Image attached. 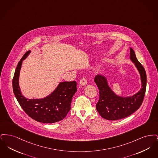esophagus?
<instances>
[{"mask_svg": "<svg viewBox=\"0 0 158 158\" xmlns=\"http://www.w3.org/2000/svg\"><path fill=\"white\" fill-rule=\"evenodd\" d=\"M80 85L84 86L85 85H86L87 84V80H86V77H82L81 79V80L80 81V82H79Z\"/></svg>", "mask_w": 158, "mask_h": 158, "instance_id": "1", "label": "esophagus"}]
</instances>
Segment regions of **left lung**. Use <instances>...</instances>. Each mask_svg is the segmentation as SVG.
<instances>
[{"label":"left lung","mask_w":158,"mask_h":158,"mask_svg":"<svg viewBox=\"0 0 158 158\" xmlns=\"http://www.w3.org/2000/svg\"><path fill=\"white\" fill-rule=\"evenodd\" d=\"M130 48V59L135 63L141 79L142 87L137 93L130 97H120L111 89L104 76L97 75L94 79L99 90L96 109L102 118L108 120H117L127 117L137 111L143 102L146 88V74L143 66L137 59L134 50Z\"/></svg>","instance_id":"1"}]
</instances>
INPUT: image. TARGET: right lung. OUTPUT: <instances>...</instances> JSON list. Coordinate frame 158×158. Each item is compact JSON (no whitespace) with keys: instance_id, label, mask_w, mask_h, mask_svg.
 <instances>
[{"instance_id":"obj_1","label":"right lung","mask_w":158,"mask_h":158,"mask_svg":"<svg viewBox=\"0 0 158 158\" xmlns=\"http://www.w3.org/2000/svg\"><path fill=\"white\" fill-rule=\"evenodd\" d=\"M30 53L29 50L23 55L16 68L12 81L15 97L23 111L34 120L43 123H54L62 120L70 110L72 98L77 91L76 82H60L53 92L45 98L24 97L19 85V77L23 61Z\"/></svg>"}]
</instances>
